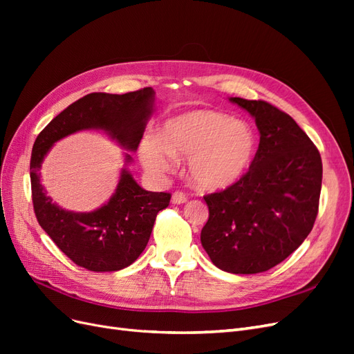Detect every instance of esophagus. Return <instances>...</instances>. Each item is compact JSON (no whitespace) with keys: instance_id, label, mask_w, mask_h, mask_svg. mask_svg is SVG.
I'll return each instance as SVG.
<instances>
[{"instance_id":"esophagus-1","label":"esophagus","mask_w":354,"mask_h":354,"mask_svg":"<svg viewBox=\"0 0 354 354\" xmlns=\"http://www.w3.org/2000/svg\"><path fill=\"white\" fill-rule=\"evenodd\" d=\"M171 202L177 203V205H178V203H185V202H187V196L183 194V192L176 190L173 196H171Z\"/></svg>"}]
</instances>
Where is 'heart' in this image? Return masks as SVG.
<instances>
[{
	"instance_id": "heart-1",
	"label": "heart",
	"mask_w": 354,
	"mask_h": 354,
	"mask_svg": "<svg viewBox=\"0 0 354 354\" xmlns=\"http://www.w3.org/2000/svg\"><path fill=\"white\" fill-rule=\"evenodd\" d=\"M257 151V134L245 121L216 111H190L169 118L162 134L140 145L145 168L155 176L173 171L187 156V174L203 190H218L239 181Z\"/></svg>"
}]
</instances>
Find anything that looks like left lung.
<instances>
[{"label":"left lung","instance_id":"8db88e82","mask_svg":"<svg viewBox=\"0 0 354 354\" xmlns=\"http://www.w3.org/2000/svg\"><path fill=\"white\" fill-rule=\"evenodd\" d=\"M229 100L254 118L260 145L239 181L203 196L209 217L201 243L218 269L254 274L282 263L312 232L322 159L288 113L264 100Z\"/></svg>","mask_w":354,"mask_h":354}]
</instances>
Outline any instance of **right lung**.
Returning a JSON list of instances; mask_svg holds the SVG:
<instances>
[{"label": "right lung", "instance_id": "right-lung-1", "mask_svg": "<svg viewBox=\"0 0 354 354\" xmlns=\"http://www.w3.org/2000/svg\"><path fill=\"white\" fill-rule=\"evenodd\" d=\"M153 102L151 87L125 94H87L60 112L32 147L30 187L37 220L59 250L84 269L116 272L133 264L146 248L158 212L169 205L171 195L145 190L122 168L115 194L103 207L91 212L66 211L41 185L42 160L60 138L82 130H102L127 151H137ZM125 162H131L128 153Z\"/></svg>", "mask_w": 354, "mask_h": 354}]
</instances>
